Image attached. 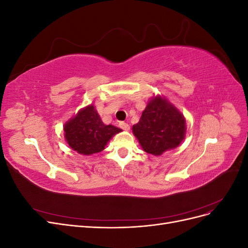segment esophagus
Instances as JSON below:
<instances>
[{
	"mask_svg": "<svg viewBox=\"0 0 248 248\" xmlns=\"http://www.w3.org/2000/svg\"><path fill=\"white\" fill-rule=\"evenodd\" d=\"M119 126H120V128H122L123 130H126V131L130 130V126L127 124V123H125V122H120Z\"/></svg>",
	"mask_w": 248,
	"mask_h": 248,
	"instance_id": "obj_1",
	"label": "esophagus"
}]
</instances>
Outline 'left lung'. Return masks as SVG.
Segmentation results:
<instances>
[{"label": "left lung", "instance_id": "obj_1", "mask_svg": "<svg viewBox=\"0 0 248 248\" xmlns=\"http://www.w3.org/2000/svg\"><path fill=\"white\" fill-rule=\"evenodd\" d=\"M132 130L145 152L158 156L181 144L185 119L167 99L157 96L148 103Z\"/></svg>", "mask_w": 248, "mask_h": 248}]
</instances>
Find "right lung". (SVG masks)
Returning <instances> with one entry per match:
<instances>
[{"mask_svg": "<svg viewBox=\"0 0 248 248\" xmlns=\"http://www.w3.org/2000/svg\"><path fill=\"white\" fill-rule=\"evenodd\" d=\"M64 131L67 142L74 151L91 155L101 152L107 142L122 130L103 124L94 106H89L65 124Z\"/></svg>", "mask_w": 248, "mask_h": 248, "instance_id": "right-lung-1", "label": "right lung"}]
</instances>
